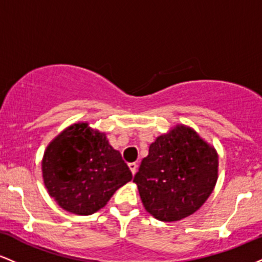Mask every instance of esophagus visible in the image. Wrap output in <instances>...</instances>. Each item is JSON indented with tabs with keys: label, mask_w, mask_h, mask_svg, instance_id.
<instances>
[{
	"label": "esophagus",
	"mask_w": 262,
	"mask_h": 262,
	"mask_svg": "<svg viewBox=\"0 0 262 262\" xmlns=\"http://www.w3.org/2000/svg\"><path fill=\"white\" fill-rule=\"evenodd\" d=\"M128 166H129V169H130V171H132V173H134L137 172V167H138V165L135 164V162H130V164H128Z\"/></svg>",
	"instance_id": "1"
}]
</instances>
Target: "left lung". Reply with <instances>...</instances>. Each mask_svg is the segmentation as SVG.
I'll list each match as a JSON object with an SVG mask.
<instances>
[{
	"mask_svg": "<svg viewBox=\"0 0 262 262\" xmlns=\"http://www.w3.org/2000/svg\"><path fill=\"white\" fill-rule=\"evenodd\" d=\"M218 152L193 128L176 124L150 144L133 182L146 212L161 222L193 214L218 180Z\"/></svg>",
	"mask_w": 262,
	"mask_h": 262,
	"instance_id": "obj_1",
	"label": "left lung"
}]
</instances>
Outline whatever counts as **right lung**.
Returning <instances> with one entry per match:
<instances>
[{
	"label": "right lung",
	"mask_w": 262,
	"mask_h": 262,
	"mask_svg": "<svg viewBox=\"0 0 262 262\" xmlns=\"http://www.w3.org/2000/svg\"><path fill=\"white\" fill-rule=\"evenodd\" d=\"M41 172L48 193L62 209L77 215L103 208L114 192L133 177L106 133L87 122L74 123L50 141Z\"/></svg>",
	"instance_id": "right-lung-1"
}]
</instances>
